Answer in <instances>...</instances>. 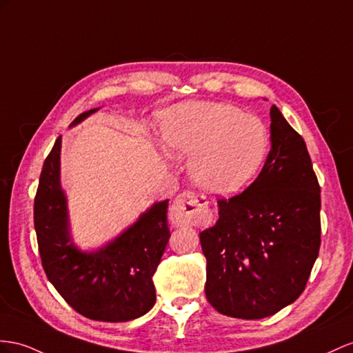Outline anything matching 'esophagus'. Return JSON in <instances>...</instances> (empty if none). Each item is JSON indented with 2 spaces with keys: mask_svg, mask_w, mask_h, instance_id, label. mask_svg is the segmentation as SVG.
<instances>
[{
  "mask_svg": "<svg viewBox=\"0 0 353 353\" xmlns=\"http://www.w3.org/2000/svg\"><path fill=\"white\" fill-rule=\"evenodd\" d=\"M170 213L176 222L191 225V227L204 223L213 218V212L210 210L205 198L191 191H185L176 196V200L171 204Z\"/></svg>",
  "mask_w": 353,
  "mask_h": 353,
  "instance_id": "obj_1",
  "label": "esophagus"
}]
</instances>
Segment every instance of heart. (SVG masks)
Here are the masks:
<instances>
[{"instance_id": "obj_1", "label": "heart", "mask_w": 353, "mask_h": 353, "mask_svg": "<svg viewBox=\"0 0 353 353\" xmlns=\"http://www.w3.org/2000/svg\"><path fill=\"white\" fill-rule=\"evenodd\" d=\"M162 135L173 158L191 159L189 171L205 191L231 195L263 168L270 131L258 116L213 101H191L162 116Z\"/></svg>"}]
</instances>
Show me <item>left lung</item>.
<instances>
[{"instance_id": "obj_1", "label": "left lung", "mask_w": 353, "mask_h": 353, "mask_svg": "<svg viewBox=\"0 0 353 353\" xmlns=\"http://www.w3.org/2000/svg\"><path fill=\"white\" fill-rule=\"evenodd\" d=\"M271 149L255 182L218 200L200 232L205 296L231 318L263 319L304 291L321 246V188L303 137L271 107Z\"/></svg>"}]
</instances>
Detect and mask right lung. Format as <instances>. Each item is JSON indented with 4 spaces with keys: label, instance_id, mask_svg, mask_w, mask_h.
<instances>
[{
    "label": "right lung",
    "instance_id": "right-lung-1",
    "mask_svg": "<svg viewBox=\"0 0 353 353\" xmlns=\"http://www.w3.org/2000/svg\"><path fill=\"white\" fill-rule=\"evenodd\" d=\"M97 110L79 114L70 126ZM167 209L168 200L152 204L130 228L103 248L80 250L70 234L58 137L43 164L34 200L35 232L49 282L88 319L126 322L146 314L157 301L152 277L171 236Z\"/></svg>",
    "mask_w": 353,
    "mask_h": 353
}]
</instances>
